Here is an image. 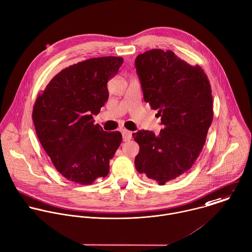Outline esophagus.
<instances>
[{
	"label": "esophagus",
	"instance_id": "34e87169",
	"mask_svg": "<svg viewBox=\"0 0 252 252\" xmlns=\"http://www.w3.org/2000/svg\"><path fill=\"white\" fill-rule=\"evenodd\" d=\"M122 134H123L124 141H128V140H130L131 137H132L131 131H129V130H127V129H123V130H122Z\"/></svg>",
	"mask_w": 252,
	"mask_h": 252
}]
</instances>
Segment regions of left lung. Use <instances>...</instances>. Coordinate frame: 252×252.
Instances as JSON below:
<instances>
[{"label": "left lung", "instance_id": "obj_1", "mask_svg": "<svg viewBox=\"0 0 252 252\" xmlns=\"http://www.w3.org/2000/svg\"><path fill=\"white\" fill-rule=\"evenodd\" d=\"M145 102L161 117L158 135L132 133L139 145L134 164L138 173L160 186L188 172L199 157L213 120L209 79L171 50L153 49L135 59Z\"/></svg>", "mask_w": 252, "mask_h": 252}]
</instances>
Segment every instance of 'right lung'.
I'll list each match as a JSON object with an SVG mask.
<instances>
[{
    "label": "right lung",
    "mask_w": 252,
    "mask_h": 252,
    "mask_svg": "<svg viewBox=\"0 0 252 252\" xmlns=\"http://www.w3.org/2000/svg\"><path fill=\"white\" fill-rule=\"evenodd\" d=\"M123 62L110 56L69 65L36 98L32 120L38 139L57 171L70 182L91 185L109 174L123 136L94 125L93 115L107 102V82Z\"/></svg>",
    "instance_id": "obj_1"
}]
</instances>
